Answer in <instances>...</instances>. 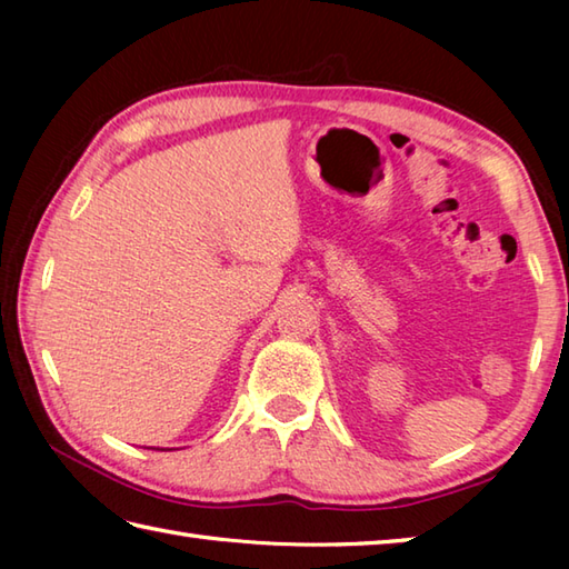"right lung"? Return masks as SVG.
Segmentation results:
<instances>
[{
    "label": "right lung",
    "instance_id": "add662e5",
    "mask_svg": "<svg viewBox=\"0 0 569 569\" xmlns=\"http://www.w3.org/2000/svg\"><path fill=\"white\" fill-rule=\"evenodd\" d=\"M153 450H156V447H153Z\"/></svg>",
    "mask_w": 569,
    "mask_h": 569
}]
</instances>
